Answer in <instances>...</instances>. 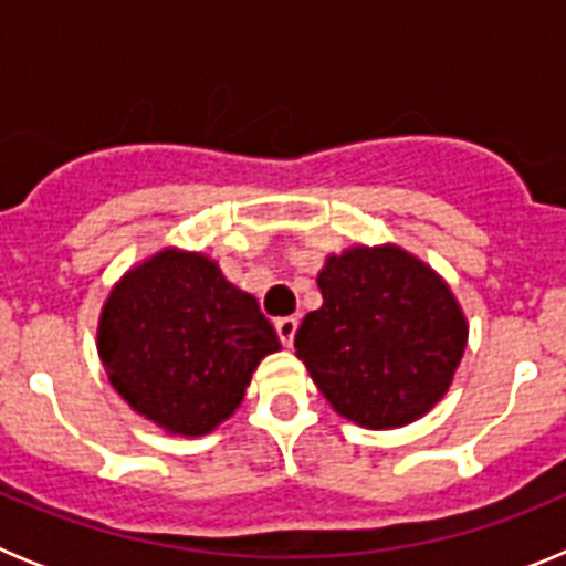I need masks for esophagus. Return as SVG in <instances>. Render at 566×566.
Segmentation results:
<instances>
[{
    "instance_id": "esophagus-1",
    "label": "esophagus",
    "mask_w": 566,
    "mask_h": 566,
    "mask_svg": "<svg viewBox=\"0 0 566 566\" xmlns=\"http://www.w3.org/2000/svg\"><path fill=\"white\" fill-rule=\"evenodd\" d=\"M274 328H277V337L283 345L294 343V334H297V317H280L274 319Z\"/></svg>"
}]
</instances>
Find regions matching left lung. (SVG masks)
Instances as JSON below:
<instances>
[{"mask_svg": "<svg viewBox=\"0 0 566 566\" xmlns=\"http://www.w3.org/2000/svg\"><path fill=\"white\" fill-rule=\"evenodd\" d=\"M317 286L323 306L294 348L334 411L374 431L431 411L468 345L448 283L399 247H354L326 260Z\"/></svg>", "mask_w": 566, "mask_h": 566, "instance_id": "left-lung-1", "label": "left lung"}]
</instances>
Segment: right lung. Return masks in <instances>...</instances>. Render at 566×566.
<instances>
[{"instance_id": "obj_1", "label": "right lung", "mask_w": 566, "mask_h": 566, "mask_svg": "<svg viewBox=\"0 0 566 566\" xmlns=\"http://www.w3.org/2000/svg\"><path fill=\"white\" fill-rule=\"evenodd\" d=\"M280 339L252 294L201 252L161 249L129 269L98 319V357L135 413L203 437L234 413Z\"/></svg>"}]
</instances>
